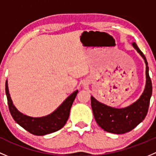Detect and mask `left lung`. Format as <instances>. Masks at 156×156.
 Listing matches in <instances>:
<instances>
[{"label": "left lung", "mask_w": 156, "mask_h": 156, "mask_svg": "<svg viewBox=\"0 0 156 156\" xmlns=\"http://www.w3.org/2000/svg\"><path fill=\"white\" fill-rule=\"evenodd\" d=\"M132 46L142 56L146 63V86L142 95L136 102L125 108H114L102 104L91 97V105L94 117L98 126L107 132L113 134H125L134 129L145 119L148 112L151 96L152 81L149 75V67L145 55L135 43Z\"/></svg>", "instance_id": "left-lung-1"}]
</instances>
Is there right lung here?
I'll list each match as a JSON object with an SVG mask.
<instances>
[{
  "label": "right lung",
  "mask_w": 156,
  "mask_h": 156,
  "mask_svg": "<svg viewBox=\"0 0 156 156\" xmlns=\"http://www.w3.org/2000/svg\"><path fill=\"white\" fill-rule=\"evenodd\" d=\"M5 86L9 110L13 119L30 134L39 136L55 132L63 128L68 119L70 108L78 93V90L72 93L53 113L46 116L35 118L24 115L16 108L9 95L7 80L6 81Z\"/></svg>",
  "instance_id": "add662e5"
}]
</instances>
